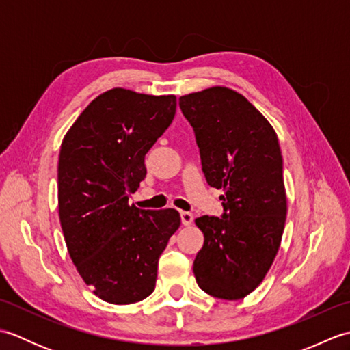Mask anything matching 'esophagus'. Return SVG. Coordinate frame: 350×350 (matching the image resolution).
<instances>
[{
	"label": "esophagus",
	"mask_w": 350,
	"mask_h": 350,
	"mask_svg": "<svg viewBox=\"0 0 350 350\" xmlns=\"http://www.w3.org/2000/svg\"><path fill=\"white\" fill-rule=\"evenodd\" d=\"M180 218H182V224L185 227L191 226L192 221H194V217H192L191 212H180Z\"/></svg>",
	"instance_id": "1"
}]
</instances>
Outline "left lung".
<instances>
[{"label":"left lung","mask_w":350,"mask_h":350,"mask_svg":"<svg viewBox=\"0 0 350 350\" xmlns=\"http://www.w3.org/2000/svg\"><path fill=\"white\" fill-rule=\"evenodd\" d=\"M196 132L209 187L222 189V218L200 217L203 248L194 260L200 288L236 301L260 286L281 245L287 215L282 156L272 124L232 88L215 85L179 99Z\"/></svg>","instance_id":"1"}]
</instances>
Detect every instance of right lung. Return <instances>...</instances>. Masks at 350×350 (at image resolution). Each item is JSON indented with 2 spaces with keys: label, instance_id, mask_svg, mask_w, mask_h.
Listing matches in <instances>:
<instances>
[{
  "label": "right lung",
  "instance_id": "obj_1",
  "mask_svg": "<svg viewBox=\"0 0 350 350\" xmlns=\"http://www.w3.org/2000/svg\"><path fill=\"white\" fill-rule=\"evenodd\" d=\"M174 94L114 87L88 103L58 156V217L66 247L96 296L126 306L154 290L158 260L180 227L176 209L129 204L144 156L176 114Z\"/></svg>",
  "mask_w": 350,
  "mask_h": 350
}]
</instances>
